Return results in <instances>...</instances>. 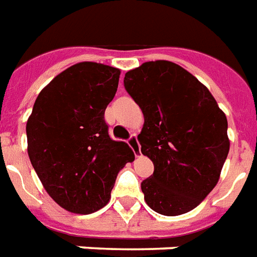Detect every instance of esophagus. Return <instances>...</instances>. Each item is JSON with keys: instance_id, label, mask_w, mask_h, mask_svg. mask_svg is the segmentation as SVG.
<instances>
[{"instance_id": "1", "label": "esophagus", "mask_w": 257, "mask_h": 257, "mask_svg": "<svg viewBox=\"0 0 257 257\" xmlns=\"http://www.w3.org/2000/svg\"><path fill=\"white\" fill-rule=\"evenodd\" d=\"M128 144L129 147L132 148L136 156H140V155H142V152H140V144H139V140H137L136 133H132V135H131V137H129L128 140Z\"/></svg>"}]
</instances>
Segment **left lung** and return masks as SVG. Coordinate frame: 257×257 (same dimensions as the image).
Here are the masks:
<instances>
[{
	"label": "left lung",
	"instance_id": "obj_1",
	"mask_svg": "<svg viewBox=\"0 0 257 257\" xmlns=\"http://www.w3.org/2000/svg\"><path fill=\"white\" fill-rule=\"evenodd\" d=\"M124 87L143 110L137 139L155 167L142 182L147 205L163 215L193 210L214 189L228 156L224 111L195 76L167 60L128 71Z\"/></svg>",
	"mask_w": 257,
	"mask_h": 257
}]
</instances>
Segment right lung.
<instances>
[{"instance_id":"add662e5","label":"right lung","mask_w":257,"mask_h":257,"mask_svg":"<svg viewBox=\"0 0 257 257\" xmlns=\"http://www.w3.org/2000/svg\"><path fill=\"white\" fill-rule=\"evenodd\" d=\"M120 70L74 64L37 95L27 122L31 163L50 197L66 210L90 214L109 202L118 172L135 154L109 136L105 109Z\"/></svg>"}]
</instances>
